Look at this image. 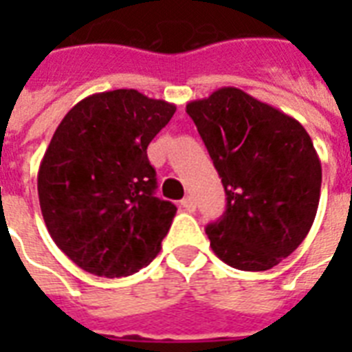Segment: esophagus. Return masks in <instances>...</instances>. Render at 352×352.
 <instances>
[{
  "label": "esophagus",
  "mask_w": 352,
  "mask_h": 352,
  "mask_svg": "<svg viewBox=\"0 0 352 352\" xmlns=\"http://www.w3.org/2000/svg\"><path fill=\"white\" fill-rule=\"evenodd\" d=\"M181 206L184 210H186V212H195V201H193L192 197H184V199H182Z\"/></svg>",
  "instance_id": "obj_1"
}]
</instances>
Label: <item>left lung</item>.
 <instances>
[{
  "label": "left lung",
  "instance_id": "1",
  "mask_svg": "<svg viewBox=\"0 0 352 352\" xmlns=\"http://www.w3.org/2000/svg\"><path fill=\"white\" fill-rule=\"evenodd\" d=\"M226 193L206 226L221 261L239 270L276 267L301 245L320 203L322 162L296 118L237 87L188 102Z\"/></svg>",
  "mask_w": 352,
  "mask_h": 352
}]
</instances>
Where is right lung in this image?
I'll return each instance as SVG.
<instances>
[{
    "mask_svg": "<svg viewBox=\"0 0 352 352\" xmlns=\"http://www.w3.org/2000/svg\"><path fill=\"white\" fill-rule=\"evenodd\" d=\"M177 107L135 89L80 100L52 135L38 171L43 221L85 272L124 278L153 261L175 217L155 197L148 146Z\"/></svg>",
    "mask_w": 352,
    "mask_h": 352,
    "instance_id": "1",
    "label": "right lung"
}]
</instances>
